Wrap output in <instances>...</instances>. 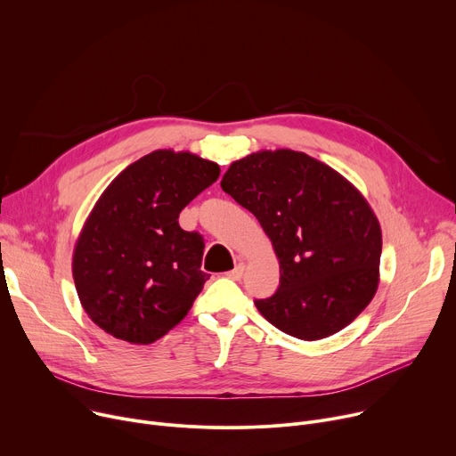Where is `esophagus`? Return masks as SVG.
Returning a JSON list of instances; mask_svg holds the SVG:
<instances>
[{
    "label": "esophagus",
    "mask_w": 456,
    "mask_h": 456,
    "mask_svg": "<svg viewBox=\"0 0 456 456\" xmlns=\"http://www.w3.org/2000/svg\"><path fill=\"white\" fill-rule=\"evenodd\" d=\"M242 273H244V263H239V265H235V268H233L232 272H228L226 275H228L230 279H233V281H239V279L242 277Z\"/></svg>",
    "instance_id": "34e87169"
}]
</instances>
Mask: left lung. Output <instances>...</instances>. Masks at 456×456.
<instances>
[{
    "instance_id": "obj_1",
    "label": "left lung",
    "mask_w": 456,
    "mask_h": 456,
    "mask_svg": "<svg viewBox=\"0 0 456 456\" xmlns=\"http://www.w3.org/2000/svg\"><path fill=\"white\" fill-rule=\"evenodd\" d=\"M221 188L273 244L281 282L256 306L275 328L319 340L370 305L382 232L368 200L338 172L302 151L263 150L232 163Z\"/></svg>"
}]
</instances>
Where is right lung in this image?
I'll return each mask as SVG.
<instances>
[{"label":"right lung","mask_w":456,"mask_h":456,"mask_svg":"<svg viewBox=\"0 0 456 456\" xmlns=\"http://www.w3.org/2000/svg\"><path fill=\"white\" fill-rule=\"evenodd\" d=\"M219 174L190 151L156 150L101 193L72 259L81 306L101 330L151 344L186 317L210 275L200 270L205 240L177 219Z\"/></svg>","instance_id":"add662e5"}]
</instances>
